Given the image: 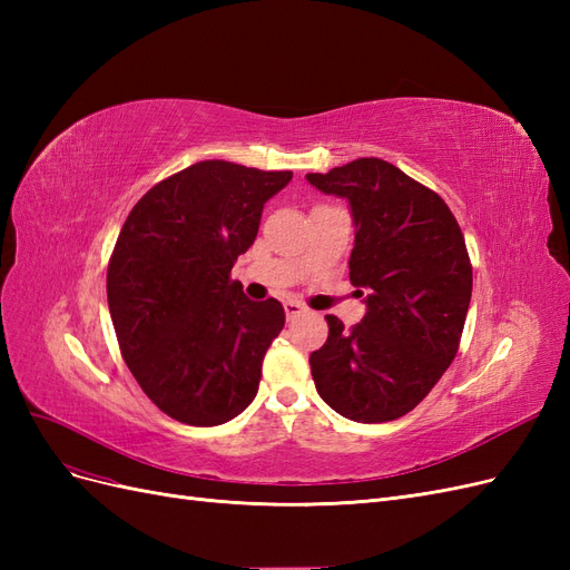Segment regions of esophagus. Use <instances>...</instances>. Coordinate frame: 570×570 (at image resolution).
<instances>
[{"label":"esophagus","mask_w":570,"mask_h":570,"mask_svg":"<svg viewBox=\"0 0 570 570\" xmlns=\"http://www.w3.org/2000/svg\"><path fill=\"white\" fill-rule=\"evenodd\" d=\"M285 314H287V318H297V316L306 314V306H304L302 302L287 299V302H285Z\"/></svg>","instance_id":"esophagus-1"}]
</instances>
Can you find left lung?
Returning <instances> with one entry per match:
<instances>
[{
  "mask_svg": "<svg viewBox=\"0 0 570 570\" xmlns=\"http://www.w3.org/2000/svg\"><path fill=\"white\" fill-rule=\"evenodd\" d=\"M354 216L350 281L368 312L308 356L318 394L340 416L387 423L416 409L459 352L473 292L465 239L444 199L390 161L364 157L306 174Z\"/></svg>",
  "mask_w": 570,
  "mask_h": 570,
  "instance_id": "left-lung-1",
  "label": "left lung"
}]
</instances>
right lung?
<instances>
[{
  "label": "right lung",
  "mask_w": 570,
  "mask_h": 570,
  "mask_svg": "<svg viewBox=\"0 0 570 570\" xmlns=\"http://www.w3.org/2000/svg\"><path fill=\"white\" fill-rule=\"evenodd\" d=\"M289 178L292 170L199 161L154 185L120 228L107 268L118 350L166 416L220 425L256 396L285 312L273 297L247 299L230 271Z\"/></svg>",
  "instance_id": "obj_1"
}]
</instances>
